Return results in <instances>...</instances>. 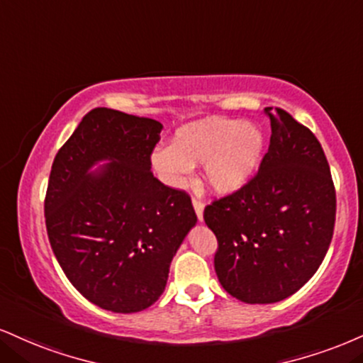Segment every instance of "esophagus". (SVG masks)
Listing matches in <instances>:
<instances>
[{
  "instance_id": "obj_1",
  "label": "esophagus",
  "mask_w": 363,
  "mask_h": 363,
  "mask_svg": "<svg viewBox=\"0 0 363 363\" xmlns=\"http://www.w3.org/2000/svg\"><path fill=\"white\" fill-rule=\"evenodd\" d=\"M193 208L196 211V216H198V220L203 221V211H204L203 201H201L199 198H193Z\"/></svg>"
}]
</instances>
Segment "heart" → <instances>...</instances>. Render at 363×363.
Returning <instances> with one entry per match:
<instances>
[{
  "mask_svg": "<svg viewBox=\"0 0 363 363\" xmlns=\"http://www.w3.org/2000/svg\"><path fill=\"white\" fill-rule=\"evenodd\" d=\"M265 150L259 126L238 118L211 116L187 123L176 132L172 145L157 147L152 169L170 187H182L194 165L204 164V182L216 196L237 193L257 172Z\"/></svg>",
  "mask_w": 363,
  "mask_h": 363,
  "instance_id": "1",
  "label": "heart"
}]
</instances>
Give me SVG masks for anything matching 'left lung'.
Returning a JSON list of instances; mask_svg holds the SVG:
<instances>
[{
	"label": "left lung",
	"instance_id": "8db88e82",
	"mask_svg": "<svg viewBox=\"0 0 363 363\" xmlns=\"http://www.w3.org/2000/svg\"><path fill=\"white\" fill-rule=\"evenodd\" d=\"M264 113L272 135L257 176L204 208V221L218 240V281L248 304L279 303L314 276L336 215L321 143L281 108Z\"/></svg>",
	"mask_w": 363,
	"mask_h": 363
}]
</instances>
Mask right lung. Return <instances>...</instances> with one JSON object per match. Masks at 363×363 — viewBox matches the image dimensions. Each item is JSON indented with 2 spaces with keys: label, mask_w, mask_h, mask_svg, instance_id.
<instances>
[{
  "label": "right lung",
  "mask_w": 363,
  "mask_h": 363,
  "mask_svg": "<svg viewBox=\"0 0 363 363\" xmlns=\"http://www.w3.org/2000/svg\"><path fill=\"white\" fill-rule=\"evenodd\" d=\"M162 128L150 118L96 108L52 164L45 196L50 247L72 286L106 311L152 306L198 223L189 196L150 172Z\"/></svg>",
  "instance_id": "1"
}]
</instances>
